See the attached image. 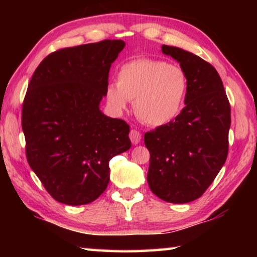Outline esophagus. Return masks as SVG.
Masks as SVG:
<instances>
[{
    "instance_id": "obj_1",
    "label": "esophagus",
    "mask_w": 257,
    "mask_h": 257,
    "mask_svg": "<svg viewBox=\"0 0 257 257\" xmlns=\"http://www.w3.org/2000/svg\"><path fill=\"white\" fill-rule=\"evenodd\" d=\"M129 138H130V141H132L134 145H137L138 143L141 142L142 135H141V133L138 132V130L132 129V130H130V133H129Z\"/></svg>"
}]
</instances>
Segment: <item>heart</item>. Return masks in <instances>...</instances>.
I'll return each instance as SVG.
<instances>
[{"instance_id": "obj_1", "label": "heart", "mask_w": 257, "mask_h": 257, "mask_svg": "<svg viewBox=\"0 0 257 257\" xmlns=\"http://www.w3.org/2000/svg\"><path fill=\"white\" fill-rule=\"evenodd\" d=\"M187 75L178 64L142 58L123 63L116 84L107 86L106 98L115 110H124L134 101L135 113L143 122L159 127L179 114L187 93Z\"/></svg>"}]
</instances>
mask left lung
I'll return each mask as SVG.
<instances>
[{"instance_id": "1", "label": "left lung", "mask_w": 257, "mask_h": 257, "mask_svg": "<svg viewBox=\"0 0 257 257\" xmlns=\"http://www.w3.org/2000/svg\"><path fill=\"white\" fill-rule=\"evenodd\" d=\"M184 69L186 106L175 120L145 134L147 182L165 202L184 204L205 193L227 160L230 104L214 67L179 47L162 45Z\"/></svg>"}]
</instances>
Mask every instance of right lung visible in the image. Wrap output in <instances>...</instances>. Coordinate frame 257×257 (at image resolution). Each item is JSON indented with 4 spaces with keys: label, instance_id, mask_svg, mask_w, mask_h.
I'll use <instances>...</instances> for the list:
<instances>
[{
    "label": "right lung",
    "instance_id": "1",
    "mask_svg": "<svg viewBox=\"0 0 257 257\" xmlns=\"http://www.w3.org/2000/svg\"><path fill=\"white\" fill-rule=\"evenodd\" d=\"M120 40L66 47L35 70L23 103L26 156L52 197L67 205L98 198L110 181L108 162L132 146L129 125L99 110Z\"/></svg>",
    "mask_w": 257,
    "mask_h": 257
}]
</instances>
